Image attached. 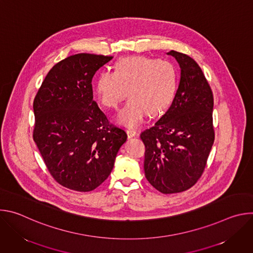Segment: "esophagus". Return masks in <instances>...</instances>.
<instances>
[{
  "label": "esophagus",
  "instance_id": "1",
  "mask_svg": "<svg viewBox=\"0 0 253 253\" xmlns=\"http://www.w3.org/2000/svg\"><path fill=\"white\" fill-rule=\"evenodd\" d=\"M137 131L135 129H128L127 130V135H128V138H133L135 136H137Z\"/></svg>",
  "mask_w": 253,
  "mask_h": 253
}]
</instances>
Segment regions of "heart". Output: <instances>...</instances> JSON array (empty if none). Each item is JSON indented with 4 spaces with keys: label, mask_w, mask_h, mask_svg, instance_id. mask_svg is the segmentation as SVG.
Here are the masks:
<instances>
[{
    "label": "heart",
    "mask_w": 253,
    "mask_h": 253,
    "mask_svg": "<svg viewBox=\"0 0 253 253\" xmlns=\"http://www.w3.org/2000/svg\"><path fill=\"white\" fill-rule=\"evenodd\" d=\"M177 85V71L167 60L144 56H130L115 64L114 73L102 71L94 92L100 105L116 109L130 96L119 111L116 121L127 127L140 125L146 116H157L170 104Z\"/></svg>",
    "instance_id": "obj_1"
}]
</instances>
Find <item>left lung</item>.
Wrapping results in <instances>:
<instances>
[{"instance_id": "8db88e82", "label": "left lung", "mask_w": 253, "mask_h": 253, "mask_svg": "<svg viewBox=\"0 0 253 253\" xmlns=\"http://www.w3.org/2000/svg\"><path fill=\"white\" fill-rule=\"evenodd\" d=\"M180 67V81L167 112L141 133L145 144L144 171L164 194L182 192L200 178L214 142L213 95L198 64L170 51Z\"/></svg>"}]
</instances>
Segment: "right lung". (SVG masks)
<instances>
[{
  "instance_id": "right-lung-1",
  "label": "right lung",
  "mask_w": 253,
  "mask_h": 253,
  "mask_svg": "<svg viewBox=\"0 0 253 253\" xmlns=\"http://www.w3.org/2000/svg\"><path fill=\"white\" fill-rule=\"evenodd\" d=\"M111 56L80 53L57 63L35 97L33 138L56 181L94 190L110 175L126 132L93 100L92 79Z\"/></svg>"
}]
</instances>
